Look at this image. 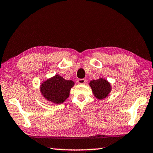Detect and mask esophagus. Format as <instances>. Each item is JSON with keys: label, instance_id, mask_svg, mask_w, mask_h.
Segmentation results:
<instances>
[{"label": "esophagus", "instance_id": "esophagus-1", "mask_svg": "<svg viewBox=\"0 0 153 153\" xmlns=\"http://www.w3.org/2000/svg\"><path fill=\"white\" fill-rule=\"evenodd\" d=\"M86 80L85 79H79L78 80H77V83L79 84H84L85 83Z\"/></svg>", "mask_w": 153, "mask_h": 153}]
</instances>
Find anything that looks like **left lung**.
<instances>
[{"label": "left lung", "instance_id": "1", "mask_svg": "<svg viewBox=\"0 0 153 153\" xmlns=\"http://www.w3.org/2000/svg\"><path fill=\"white\" fill-rule=\"evenodd\" d=\"M89 85L94 96L99 100L106 98L112 90V86L110 82L102 77L97 80L91 81Z\"/></svg>", "mask_w": 153, "mask_h": 153}]
</instances>
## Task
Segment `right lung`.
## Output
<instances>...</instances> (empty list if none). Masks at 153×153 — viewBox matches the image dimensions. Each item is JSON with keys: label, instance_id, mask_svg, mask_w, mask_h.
<instances>
[{"label": "right lung", "instance_id": "add662e5", "mask_svg": "<svg viewBox=\"0 0 153 153\" xmlns=\"http://www.w3.org/2000/svg\"><path fill=\"white\" fill-rule=\"evenodd\" d=\"M74 82L66 80L59 74L42 82L40 85V92L46 100L54 104L63 103L70 96L71 88Z\"/></svg>", "mask_w": 153, "mask_h": 153}]
</instances>
